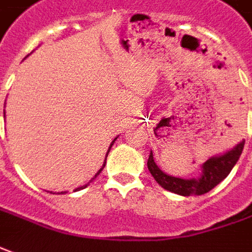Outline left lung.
<instances>
[{
    "label": "left lung",
    "instance_id": "left-lung-1",
    "mask_svg": "<svg viewBox=\"0 0 252 252\" xmlns=\"http://www.w3.org/2000/svg\"><path fill=\"white\" fill-rule=\"evenodd\" d=\"M244 142L246 140H241L240 143H237L233 149H230L223 155L208 158L201 167L203 172L200 178L182 179V178H175V176L164 174L161 169L157 167L152 152L149 156L148 168L156 179V182L165 190L176 193L179 196H200L214 189L230 174L232 168L240 158Z\"/></svg>",
    "mask_w": 252,
    "mask_h": 252
}]
</instances>
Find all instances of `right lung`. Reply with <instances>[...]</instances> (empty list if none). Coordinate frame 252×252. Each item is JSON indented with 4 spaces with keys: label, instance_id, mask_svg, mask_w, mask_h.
Masks as SVG:
<instances>
[{
    "label": "right lung",
    "instance_id": "obj_1",
    "mask_svg": "<svg viewBox=\"0 0 252 252\" xmlns=\"http://www.w3.org/2000/svg\"><path fill=\"white\" fill-rule=\"evenodd\" d=\"M116 139H117V138H116ZM116 139H114V140H116ZM114 140H113V142H112V145H110V148H112V146H113V143H114ZM110 148H109V150H107V155H109V152H110ZM107 155H106V157H107ZM104 165H106V160H104L103 165H102V168H100V169H99V171H97L96 174H95V176H94V178H92V179H91L90 182H88V184H85V185H84V186H80V188H77L76 190H81V189H85V188H87V186H88V185H90L91 182H92V181H94V179H95V178H96V176L99 175V174H100V172H102V169L104 168ZM62 193H63V191H62Z\"/></svg>",
    "mask_w": 252,
    "mask_h": 252
}]
</instances>
